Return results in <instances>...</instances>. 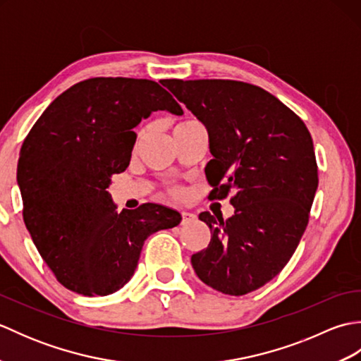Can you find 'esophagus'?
Segmentation results:
<instances>
[{"label": "esophagus", "instance_id": "obj_1", "mask_svg": "<svg viewBox=\"0 0 361 361\" xmlns=\"http://www.w3.org/2000/svg\"><path fill=\"white\" fill-rule=\"evenodd\" d=\"M195 219H197V216L192 212H188V211L181 212V225H188V224H190V221H194Z\"/></svg>", "mask_w": 361, "mask_h": 361}]
</instances>
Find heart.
Masks as SVG:
<instances>
[{"label":"heart","instance_id":"heart-1","mask_svg":"<svg viewBox=\"0 0 361 361\" xmlns=\"http://www.w3.org/2000/svg\"><path fill=\"white\" fill-rule=\"evenodd\" d=\"M192 122H195V121H183V122H178V124L175 126V128H173V130H176V128H181V127L189 126V124H192ZM144 135H145V130H141V132L137 133V142H140V141L142 140ZM169 194L173 195V197H181V195H183V190H181L180 188H172V189H169Z\"/></svg>","mask_w":361,"mask_h":361}]
</instances>
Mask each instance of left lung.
I'll list each match as a JSON object with an SVG mask.
<instances>
[{
    "label": "left lung",
    "instance_id": "8db88e82",
    "mask_svg": "<svg viewBox=\"0 0 361 361\" xmlns=\"http://www.w3.org/2000/svg\"><path fill=\"white\" fill-rule=\"evenodd\" d=\"M163 85L208 130L209 197L233 192L234 216L202 212L211 242L190 257L206 286L242 296L287 265L318 188L313 141L278 97L237 80L167 79Z\"/></svg>",
    "mask_w": 361,
    "mask_h": 361
}]
</instances>
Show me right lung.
Segmentation results:
<instances>
[{
  "mask_svg": "<svg viewBox=\"0 0 361 361\" xmlns=\"http://www.w3.org/2000/svg\"><path fill=\"white\" fill-rule=\"evenodd\" d=\"M181 114L172 94L147 79L75 83L30 128L17 180L23 219L57 281L83 296H106L132 278L144 240L181 221L155 203L116 211L110 186L128 167L133 128L152 111Z\"/></svg>",
  "mask_w": 361,
  "mask_h": 361,
  "instance_id": "right-lung-1",
  "label": "right lung"
}]
</instances>
